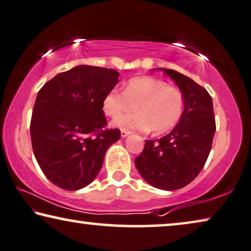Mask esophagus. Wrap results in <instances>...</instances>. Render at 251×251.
<instances>
[{
  "label": "esophagus",
  "instance_id": "obj_1",
  "mask_svg": "<svg viewBox=\"0 0 251 251\" xmlns=\"http://www.w3.org/2000/svg\"><path fill=\"white\" fill-rule=\"evenodd\" d=\"M129 134H130L129 130H126V129H122V132H121V135H122V137H126V136H128Z\"/></svg>",
  "mask_w": 251,
  "mask_h": 251
}]
</instances>
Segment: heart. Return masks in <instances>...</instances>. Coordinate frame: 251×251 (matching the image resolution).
<instances>
[{"instance_id": "1", "label": "heart", "mask_w": 251, "mask_h": 251, "mask_svg": "<svg viewBox=\"0 0 251 251\" xmlns=\"http://www.w3.org/2000/svg\"><path fill=\"white\" fill-rule=\"evenodd\" d=\"M137 112L122 115L123 112ZM104 114L114 119V125L126 129L148 130L161 134L171 130L181 119L184 111V97L182 91L169 86L167 82L152 76L130 78L124 92L109 91L102 102Z\"/></svg>"}]
</instances>
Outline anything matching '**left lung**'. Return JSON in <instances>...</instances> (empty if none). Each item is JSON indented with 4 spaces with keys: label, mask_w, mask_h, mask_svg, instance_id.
Segmentation results:
<instances>
[{
    "label": "left lung",
    "mask_w": 251,
    "mask_h": 251,
    "mask_svg": "<svg viewBox=\"0 0 251 251\" xmlns=\"http://www.w3.org/2000/svg\"><path fill=\"white\" fill-rule=\"evenodd\" d=\"M159 69L182 91L184 111L171 133L159 140L146 141L135 166L150 185L172 191L191 183L203 168L216 124L213 100L206 89L176 70Z\"/></svg>",
    "instance_id": "8db88e82"
}]
</instances>
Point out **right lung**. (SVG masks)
<instances>
[{
    "instance_id": "add662e5",
    "label": "right lung",
    "mask_w": 251,
    "mask_h": 251,
    "mask_svg": "<svg viewBox=\"0 0 251 251\" xmlns=\"http://www.w3.org/2000/svg\"><path fill=\"white\" fill-rule=\"evenodd\" d=\"M119 73L77 66L38 91L30 121L31 146L42 172L59 188H85L100 172L105 151L121 139L107 126L102 102Z\"/></svg>"
}]
</instances>
